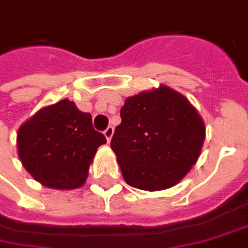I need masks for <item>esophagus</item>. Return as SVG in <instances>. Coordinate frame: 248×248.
<instances>
[{
	"label": "esophagus",
	"mask_w": 248,
	"mask_h": 248,
	"mask_svg": "<svg viewBox=\"0 0 248 248\" xmlns=\"http://www.w3.org/2000/svg\"><path fill=\"white\" fill-rule=\"evenodd\" d=\"M103 134H105V137H106L107 142H110L111 141L112 134H114V127H112V126H108V127L103 131Z\"/></svg>",
	"instance_id": "1"
}]
</instances>
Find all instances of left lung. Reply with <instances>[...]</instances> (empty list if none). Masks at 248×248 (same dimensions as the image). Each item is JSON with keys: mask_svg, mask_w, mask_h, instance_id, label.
Wrapping results in <instances>:
<instances>
[{"mask_svg": "<svg viewBox=\"0 0 248 248\" xmlns=\"http://www.w3.org/2000/svg\"><path fill=\"white\" fill-rule=\"evenodd\" d=\"M121 118L111 149L129 185L168 189L196 164L205 127L184 95L166 86L142 91L124 100Z\"/></svg>", "mask_w": 248, "mask_h": 248, "instance_id": "1", "label": "left lung"}]
</instances>
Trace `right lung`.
<instances>
[{
  "mask_svg": "<svg viewBox=\"0 0 248 248\" xmlns=\"http://www.w3.org/2000/svg\"><path fill=\"white\" fill-rule=\"evenodd\" d=\"M106 137L93 127L91 114L63 99L41 108L20 126L17 152L24 168L44 186L80 188Z\"/></svg>",
  "mask_w": 248,
  "mask_h": 248,
  "instance_id": "1",
  "label": "right lung"
}]
</instances>
